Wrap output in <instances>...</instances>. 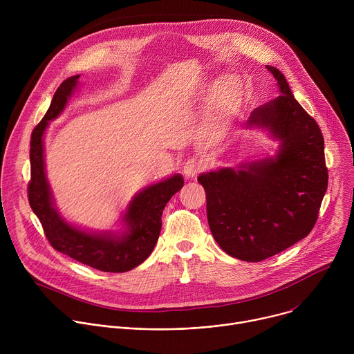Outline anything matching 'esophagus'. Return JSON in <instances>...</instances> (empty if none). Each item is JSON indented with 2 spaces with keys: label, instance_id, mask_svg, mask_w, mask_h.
Here are the masks:
<instances>
[{
  "label": "esophagus",
  "instance_id": "obj_1",
  "mask_svg": "<svg viewBox=\"0 0 354 354\" xmlns=\"http://www.w3.org/2000/svg\"><path fill=\"white\" fill-rule=\"evenodd\" d=\"M206 165V161L201 158V157H193V158H189L185 165H183V174L186 178H193L196 176L201 169L205 168Z\"/></svg>",
  "mask_w": 354,
  "mask_h": 354
}]
</instances>
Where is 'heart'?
<instances>
[{
	"label": "heart",
	"instance_id": "1",
	"mask_svg": "<svg viewBox=\"0 0 354 354\" xmlns=\"http://www.w3.org/2000/svg\"><path fill=\"white\" fill-rule=\"evenodd\" d=\"M241 93L238 81H230L213 92L205 113V131L209 137H220L228 130L238 111Z\"/></svg>",
	"mask_w": 354,
	"mask_h": 354
}]
</instances>
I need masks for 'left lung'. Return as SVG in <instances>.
Listing matches in <instances>:
<instances>
[{"label":"left lung","mask_w":354,"mask_h":354,"mask_svg":"<svg viewBox=\"0 0 354 354\" xmlns=\"http://www.w3.org/2000/svg\"><path fill=\"white\" fill-rule=\"evenodd\" d=\"M266 68L280 95L252 111L246 129H259L277 141L276 154L197 178L206 190L216 242L245 262L265 261L306 238L328 187L319 126L297 102L284 75Z\"/></svg>","instance_id":"left-lung-1"}]
</instances>
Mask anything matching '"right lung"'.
I'll list each match as a JSON object with an SVG mask.
<instances>
[{
  "mask_svg": "<svg viewBox=\"0 0 354 354\" xmlns=\"http://www.w3.org/2000/svg\"><path fill=\"white\" fill-rule=\"evenodd\" d=\"M78 78L80 75H73L57 88L48 111L33 129L29 205L56 250L93 269L123 273L137 268L151 255L161 232L162 210L169 198L182 189L183 178L175 174L137 192L123 212L119 231H88L68 223L59 212L47 180L44 134L48 122L57 119L67 108L78 89Z\"/></svg>",
  "mask_w": 354,
  "mask_h": 354,
  "instance_id": "obj_1",
  "label": "right lung"
}]
</instances>
